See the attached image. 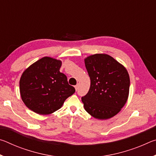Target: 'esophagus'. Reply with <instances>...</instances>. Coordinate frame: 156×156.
I'll return each mask as SVG.
<instances>
[{
  "label": "esophagus",
  "instance_id": "obj_1",
  "mask_svg": "<svg viewBox=\"0 0 156 156\" xmlns=\"http://www.w3.org/2000/svg\"><path fill=\"white\" fill-rule=\"evenodd\" d=\"M78 87H79V84H76V85L74 87L75 89H76V91H77V90H78Z\"/></svg>",
  "mask_w": 156,
  "mask_h": 156
}]
</instances>
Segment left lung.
<instances>
[{"label":"left lung","instance_id":"left-lung-1","mask_svg":"<svg viewBox=\"0 0 156 156\" xmlns=\"http://www.w3.org/2000/svg\"><path fill=\"white\" fill-rule=\"evenodd\" d=\"M84 64L91 80L88 93L82 97L84 109L97 119L112 118L128 99L130 79L127 70L105 54L87 57Z\"/></svg>","mask_w":156,"mask_h":156}]
</instances>
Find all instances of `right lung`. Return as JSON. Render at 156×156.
Wrapping results in <instances>:
<instances>
[{
  "mask_svg": "<svg viewBox=\"0 0 156 156\" xmlns=\"http://www.w3.org/2000/svg\"><path fill=\"white\" fill-rule=\"evenodd\" d=\"M62 62L43 57L24 71L20 79L23 102L38 114L48 115L61 108L65 100L75 92L67 78L60 72Z\"/></svg>",
  "mask_w": 156,
  "mask_h": 156,
  "instance_id": "1",
  "label": "right lung"
}]
</instances>
